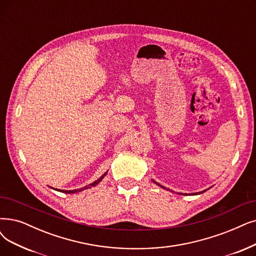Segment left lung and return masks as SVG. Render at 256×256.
<instances>
[{"instance_id":"obj_1","label":"left lung","mask_w":256,"mask_h":256,"mask_svg":"<svg viewBox=\"0 0 256 256\" xmlns=\"http://www.w3.org/2000/svg\"><path fill=\"white\" fill-rule=\"evenodd\" d=\"M156 185H160V184H158V182H156ZM160 187H162V188H164V187H162V186H160ZM202 192H205V191H202V192H200V193H202ZM194 194H198V193H194Z\"/></svg>"}]
</instances>
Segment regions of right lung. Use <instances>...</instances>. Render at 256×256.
<instances>
[{"mask_svg":"<svg viewBox=\"0 0 256 256\" xmlns=\"http://www.w3.org/2000/svg\"><path fill=\"white\" fill-rule=\"evenodd\" d=\"M106 176V173H104L103 176H102L98 180H96V182H94L92 184H90V185H88V186H86V187H83V188H80V189H76V190H60V191H62V192H64V193H76V192H80V191H82V190H84V189H88V188H90V187H94L96 185H98V184L103 180V178Z\"/></svg>","mask_w":256,"mask_h":256,"instance_id":"add662e5","label":"right lung"}]
</instances>
